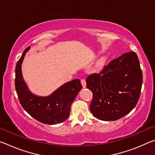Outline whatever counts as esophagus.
Returning <instances> with one entry per match:
<instances>
[{
  "mask_svg": "<svg viewBox=\"0 0 155 155\" xmlns=\"http://www.w3.org/2000/svg\"><path fill=\"white\" fill-rule=\"evenodd\" d=\"M81 84H82V85H83V88L86 87V81H85V79H84V78H82V79L81 80Z\"/></svg>",
  "mask_w": 155,
  "mask_h": 155,
  "instance_id": "34e87169",
  "label": "esophagus"
}]
</instances>
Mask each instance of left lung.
Returning <instances> with one entry per match:
<instances>
[{"mask_svg":"<svg viewBox=\"0 0 155 155\" xmlns=\"http://www.w3.org/2000/svg\"><path fill=\"white\" fill-rule=\"evenodd\" d=\"M142 81V71L135 52L112 60L101 72L86 78V86L93 94L91 113L104 121L124 117L137 104Z\"/></svg>","mask_w":155,"mask_h":155,"instance_id":"1","label":"left lung"}]
</instances>
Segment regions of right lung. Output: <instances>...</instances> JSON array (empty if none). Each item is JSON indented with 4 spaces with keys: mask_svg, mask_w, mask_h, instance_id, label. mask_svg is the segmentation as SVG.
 <instances>
[{
    "mask_svg": "<svg viewBox=\"0 0 155 155\" xmlns=\"http://www.w3.org/2000/svg\"><path fill=\"white\" fill-rule=\"evenodd\" d=\"M29 48L25 50L15 65V87L21 105L31 117L44 124L64 122L69 117L72 102L82 89L81 81L76 78L68 82L48 96L34 95L26 85L21 71V64Z\"/></svg>",
    "mask_w": 155,
    "mask_h": 155,
    "instance_id": "1",
    "label": "right lung"
}]
</instances>
